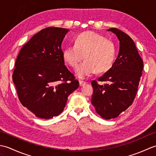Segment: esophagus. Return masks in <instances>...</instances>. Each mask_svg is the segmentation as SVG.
<instances>
[{
	"instance_id": "1",
	"label": "esophagus",
	"mask_w": 156,
	"mask_h": 156,
	"mask_svg": "<svg viewBox=\"0 0 156 156\" xmlns=\"http://www.w3.org/2000/svg\"><path fill=\"white\" fill-rule=\"evenodd\" d=\"M87 82H85L84 80H80V87H82V86H84L85 84H87Z\"/></svg>"
}]
</instances>
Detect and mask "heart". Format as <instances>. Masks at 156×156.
Listing matches in <instances>:
<instances>
[{"label":"heart","mask_w":156,"mask_h":156,"mask_svg":"<svg viewBox=\"0 0 156 156\" xmlns=\"http://www.w3.org/2000/svg\"><path fill=\"white\" fill-rule=\"evenodd\" d=\"M84 55L86 60L76 71V75L81 78L90 76L98 71L108 70L115 61V45L97 33L83 32L76 37L74 44L68 45L64 49L63 56L71 67L76 68Z\"/></svg>","instance_id":"obj_1"}]
</instances>
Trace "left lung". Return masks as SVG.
<instances>
[{
  "label": "left lung",
  "instance_id": "8db88e82",
  "mask_svg": "<svg viewBox=\"0 0 156 156\" xmlns=\"http://www.w3.org/2000/svg\"><path fill=\"white\" fill-rule=\"evenodd\" d=\"M117 36L120 48L112 67L98 80H92L93 94L91 102L102 118L117 117L132 105L136 96L144 68L134 41L125 33L117 28L108 29ZM98 81L105 84L99 85Z\"/></svg>",
  "mask_w": 156,
  "mask_h": 156
}]
</instances>
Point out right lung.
Wrapping results in <instances>:
<instances>
[{
    "mask_svg": "<svg viewBox=\"0 0 156 156\" xmlns=\"http://www.w3.org/2000/svg\"><path fill=\"white\" fill-rule=\"evenodd\" d=\"M68 29L49 27L23 46L12 74L19 101L36 117L49 119L64 111L79 82L65 66L62 43Z\"/></svg>",
    "mask_w": 156,
    "mask_h": 156,
    "instance_id": "obj_1",
    "label": "right lung"
}]
</instances>
